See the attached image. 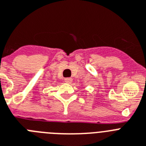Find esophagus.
Masks as SVG:
<instances>
[{
	"label": "esophagus",
	"instance_id": "1",
	"mask_svg": "<svg viewBox=\"0 0 146 146\" xmlns=\"http://www.w3.org/2000/svg\"><path fill=\"white\" fill-rule=\"evenodd\" d=\"M64 80L66 83H67V84H72V78H65Z\"/></svg>",
	"mask_w": 146,
	"mask_h": 146
}]
</instances>
